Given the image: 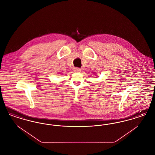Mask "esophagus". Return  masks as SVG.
I'll list each match as a JSON object with an SVG mask.
<instances>
[{"label":"esophagus","instance_id":"34e87169","mask_svg":"<svg viewBox=\"0 0 155 155\" xmlns=\"http://www.w3.org/2000/svg\"><path fill=\"white\" fill-rule=\"evenodd\" d=\"M74 71L75 72H81V69L80 68H74Z\"/></svg>","mask_w":155,"mask_h":155}]
</instances>
